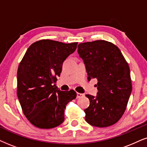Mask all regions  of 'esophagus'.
Segmentation results:
<instances>
[{
	"label": "esophagus",
	"instance_id": "34e87169",
	"mask_svg": "<svg viewBox=\"0 0 147 147\" xmlns=\"http://www.w3.org/2000/svg\"><path fill=\"white\" fill-rule=\"evenodd\" d=\"M84 96V94H81V93H77V98H82Z\"/></svg>",
	"mask_w": 147,
	"mask_h": 147
}]
</instances>
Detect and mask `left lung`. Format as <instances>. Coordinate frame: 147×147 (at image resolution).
Here are the masks:
<instances>
[{"mask_svg":"<svg viewBox=\"0 0 147 147\" xmlns=\"http://www.w3.org/2000/svg\"><path fill=\"white\" fill-rule=\"evenodd\" d=\"M78 53L89 81L98 80L97 96L85 95L90 102L84 110L85 121L98 127L116 123L125 112L132 90L129 65L116 45L104 40L79 44Z\"/></svg>","mask_w":147,"mask_h":147,"instance_id":"1","label":"left lung"}]
</instances>
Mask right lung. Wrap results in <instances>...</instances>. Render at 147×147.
Here are the masks:
<instances>
[{
  "label": "right lung",
  "mask_w": 147,
  "mask_h": 147,
  "mask_svg": "<svg viewBox=\"0 0 147 147\" xmlns=\"http://www.w3.org/2000/svg\"><path fill=\"white\" fill-rule=\"evenodd\" d=\"M77 44L38 40L30 46L20 63L17 94L24 115L33 125L51 129L64 121L66 106L75 99L77 93L60 91L54 83L63 62Z\"/></svg>",
  "instance_id": "obj_1"
}]
</instances>
